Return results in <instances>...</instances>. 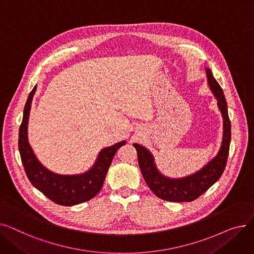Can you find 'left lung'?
Listing matches in <instances>:
<instances>
[{"label":"left lung","mask_w":254,"mask_h":254,"mask_svg":"<svg viewBox=\"0 0 254 254\" xmlns=\"http://www.w3.org/2000/svg\"><path fill=\"white\" fill-rule=\"evenodd\" d=\"M206 69L208 85L217 100V106L223 118V136L220 149L215 157L195 173L181 178H170L158 171L152 153L144 146L134 143L138 153V163L143 178L152 192L169 202H191L202 195L222 175L228 161L231 143V122L222 88L209 68Z\"/></svg>","instance_id":"8db88e82"}]
</instances>
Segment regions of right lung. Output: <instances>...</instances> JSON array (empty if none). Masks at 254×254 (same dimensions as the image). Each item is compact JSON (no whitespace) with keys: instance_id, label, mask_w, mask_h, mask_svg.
<instances>
[{"instance_id":"obj_1","label":"right lung","mask_w":254,"mask_h":254,"mask_svg":"<svg viewBox=\"0 0 254 254\" xmlns=\"http://www.w3.org/2000/svg\"><path fill=\"white\" fill-rule=\"evenodd\" d=\"M37 89L34 86L26 100L22 123L19 127L18 149L21 162L31 183L52 202L62 206H74L95 197L103 188L107 172L118 150L127 142L120 141L103 148L92 167L81 174L62 175L45 168L35 155L28 139V125L33 97Z\"/></svg>"}]
</instances>
